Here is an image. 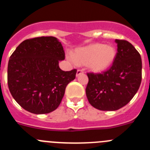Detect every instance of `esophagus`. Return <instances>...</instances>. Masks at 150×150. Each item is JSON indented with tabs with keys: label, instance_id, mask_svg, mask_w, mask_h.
I'll return each instance as SVG.
<instances>
[{
	"label": "esophagus",
	"instance_id": "34e87169",
	"mask_svg": "<svg viewBox=\"0 0 150 150\" xmlns=\"http://www.w3.org/2000/svg\"><path fill=\"white\" fill-rule=\"evenodd\" d=\"M83 74V71H82V70H77V71H76V76H79L80 74Z\"/></svg>",
	"mask_w": 150,
	"mask_h": 150
}]
</instances>
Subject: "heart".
<instances>
[{
	"label": "heart",
	"mask_w": 150,
	"mask_h": 150,
	"mask_svg": "<svg viewBox=\"0 0 150 150\" xmlns=\"http://www.w3.org/2000/svg\"><path fill=\"white\" fill-rule=\"evenodd\" d=\"M116 55L114 46L95 43L75 49L71 53V58L76 65H86L91 72L100 74L110 68Z\"/></svg>",
	"instance_id": "heart-1"
}]
</instances>
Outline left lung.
I'll return each instance as SVG.
<instances>
[{"mask_svg":"<svg viewBox=\"0 0 150 150\" xmlns=\"http://www.w3.org/2000/svg\"><path fill=\"white\" fill-rule=\"evenodd\" d=\"M115 41L117 55L110 68L101 74H87V98L92 107L100 110H117L125 106L137 93L141 83L140 53L128 41Z\"/></svg>","mask_w":150,"mask_h":150,"instance_id":"left-lung-1","label":"left lung"}]
</instances>
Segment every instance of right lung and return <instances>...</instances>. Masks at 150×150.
Listing matches in <instances>:
<instances>
[{
  "label": "right lung",
  "mask_w": 150,
  "mask_h": 150,
  "mask_svg": "<svg viewBox=\"0 0 150 150\" xmlns=\"http://www.w3.org/2000/svg\"><path fill=\"white\" fill-rule=\"evenodd\" d=\"M64 51L54 37L24 40L8 62V87L13 98L34 114L49 113L58 108L66 86L76 77V70L64 71L59 66Z\"/></svg>",
  "instance_id": "1"
}]
</instances>
